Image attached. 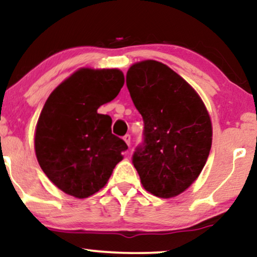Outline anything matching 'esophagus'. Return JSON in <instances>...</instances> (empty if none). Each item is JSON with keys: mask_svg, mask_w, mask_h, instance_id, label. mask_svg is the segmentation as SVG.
<instances>
[{"mask_svg": "<svg viewBox=\"0 0 257 257\" xmlns=\"http://www.w3.org/2000/svg\"><path fill=\"white\" fill-rule=\"evenodd\" d=\"M122 139H124L126 144H127V145L130 146V143H131V136H130V135H125L124 138H122Z\"/></svg>", "mask_w": 257, "mask_h": 257, "instance_id": "esophagus-1", "label": "esophagus"}]
</instances>
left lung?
I'll list each match as a JSON object with an SVG mask.
<instances>
[{"label":"left lung","instance_id":"left-lung-1","mask_svg":"<svg viewBox=\"0 0 257 257\" xmlns=\"http://www.w3.org/2000/svg\"><path fill=\"white\" fill-rule=\"evenodd\" d=\"M126 85L144 120V142L133 153V165L146 191L175 197L197 179L208 159L209 113L181 75L155 60L132 65Z\"/></svg>","mask_w":257,"mask_h":257}]
</instances>
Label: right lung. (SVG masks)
Here are the masks:
<instances>
[{"label": "right lung", "mask_w": 257, "mask_h": 257, "mask_svg": "<svg viewBox=\"0 0 257 257\" xmlns=\"http://www.w3.org/2000/svg\"><path fill=\"white\" fill-rule=\"evenodd\" d=\"M122 85L119 69L80 68L48 96L36 125L35 153L42 171L65 194H95L122 159L127 145L112 135L111 116L98 113Z\"/></svg>", "instance_id": "obj_1"}]
</instances>
